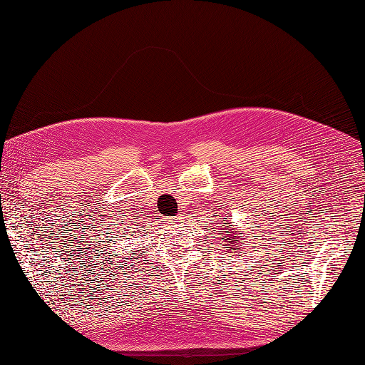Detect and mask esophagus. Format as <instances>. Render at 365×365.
I'll return each mask as SVG.
<instances>
[{"instance_id": "obj_1", "label": "esophagus", "mask_w": 365, "mask_h": 365, "mask_svg": "<svg viewBox=\"0 0 365 365\" xmlns=\"http://www.w3.org/2000/svg\"><path fill=\"white\" fill-rule=\"evenodd\" d=\"M175 220H180V219H175Z\"/></svg>"}]
</instances>
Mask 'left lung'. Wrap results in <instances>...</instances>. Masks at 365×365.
Here are the masks:
<instances>
[{"mask_svg":"<svg viewBox=\"0 0 365 365\" xmlns=\"http://www.w3.org/2000/svg\"><path fill=\"white\" fill-rule=\"evenodd\" d=\"M219 232H223V238H225V240H226V237H228L230 235V232H226V231H219ZM234 232V231H232ZM235 237V235H234ZM230 240H232V237H230ZM234 243H238V240H234ZM234 246V245H232ZM232 250H234V247H231Z\"/></svg>","mask_w":365,"mask_h":365,"instance_id":"left-lung-1","label":"left lung"}]
</instances>
